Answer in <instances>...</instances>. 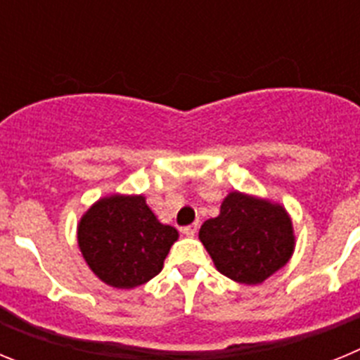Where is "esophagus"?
Here are the masks:
<instances>
[{
    "label": "esophagus",
    "mask_w": 360,
    "mask_h": 360,
    "mask_svg": "<svg viewBox=\"0 0 360 360\" xmlns=\"http://www.w3.org/2000/svg\"><path fill=\"white\" fill-rule=\"evenodd\" d=\"M182 232H184V234H186V236L193 238V236H195V234H196V232H198V224L187 225V227L182 229Z\"/></svg>",
    "instance_id": "34e87169"
}]
</instances>
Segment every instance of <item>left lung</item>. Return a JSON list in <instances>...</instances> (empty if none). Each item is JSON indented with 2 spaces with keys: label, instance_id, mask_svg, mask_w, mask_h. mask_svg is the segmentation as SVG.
<instances>
[{
  "label": "left lung",
  "instance_id": "8db88e82",
  "mask_svg": "<svg viewBox=\"0 0 360 360\" xmlns=\"http://www.w3.org/2000/svg\"><path fill=\"white\" fill-rule=\"evenodd\" d=\"M198 236L218 272L243 285H259L283 269L295 247L285 207L240 191L229 193Z\"/></svg>",
  "mask_w": 360,
  "mask_h": 360
}]
</instances>
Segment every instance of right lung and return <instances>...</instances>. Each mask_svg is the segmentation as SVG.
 <instances>
[{
	"label": "right lung",
	"mask_w": 360,
	"mask_h": 360,
	"mask_svg": "<svg viewBox=\"0 0 360 360\" xmlns=\"http://www.w3.org/2000/svg\"><path fill=\"white\" fill-rule=\"evenodd\" d=\"M178 231L158 221L142 195H111L82 214L77 243L84 262L113 288H135L164 266Z\"/></svg>",
	"instance_id": "add662e5"
}]
</instances>
